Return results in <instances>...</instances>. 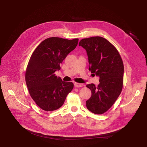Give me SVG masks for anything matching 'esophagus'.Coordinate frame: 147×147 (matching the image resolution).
Instances as JSON below:
<instances>
[{
  "label": "esophagus",
  "mask_w": 147,
  "mask_h": 147,
  "mask_svg": "<svg viewBox=\"0 0 147 147\" xmlns=\"http://www.w3.org/2000/svg\"><path fill=\"white\" fill-rule=\"evenodd\" d=\"M84 86V84H82V83H74V86L76 88H81Z\"/></svg>",
  "instance_id": "obj_1"
}]
</instances>
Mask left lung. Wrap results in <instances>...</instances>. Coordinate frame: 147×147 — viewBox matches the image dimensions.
<instances>
[{
  "mask_svg": "<svg viewBox=\"0 0 147 147\" xmlns=\"http://www.w3.org/2000/svg\"><path fill=\"white\" fill-rule=\"evenodd\" d=\"M79 46L86 51L89 70L99 77V84H87L92 92L86 101L87 109L96 114L109 110L118 98L123 88L124 65L117 50L105 38L95 36L83 38Z\"/></svg>",
  "mask_w": 147,
  "mask_h": 147,
  "instance_id": "left-lung-1",
  "label": "left lung"
}]
</instances>
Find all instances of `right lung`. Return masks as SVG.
<instances>
[{
	"label": "right lung",
	"instance_id": "add662e5",
	"mask_svg": "<svg viewBox=\"0 0 147 147\" xmlns=\"http://www.w3.org/2000/svg\"><path fill=\"white\" fill-rule=\"evenodd\" d=\"M79 39L52 37L42 42L31 56L26 71L29 94L36 104L46 111L63 105L73 89L72 82H64L55 72L60 64L78 45Z\"/></svg>",
	"mask_w": 147,
	"mask_h": 147
}]
</instances>
